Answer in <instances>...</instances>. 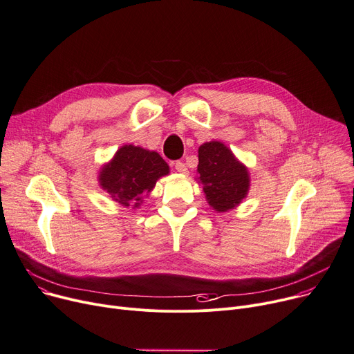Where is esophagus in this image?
<instances>
[{"label": "esophagus", "mask_w": 354, "mask_h": 354, "mask_svg": "<svg viewBox=\"0 0 354 354\" xmlns=\"http://www.w3.org/2000/svg\"><path fill=\"white\" fill-rule=\"evenodd\" d=\"M176 170L180 173V174H188V169L185 166V162L183 161H177L176 162Z\"/></svg>", "instance_id": "esophagus-1"}]
</instances>
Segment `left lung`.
I'll list each match as a JSON object with an SVG mask.
<instances>
[{
  "label": "left lung",
  "instance_id": "1",
  "mask_svg": "<svg viewBox=\"0 0 354 354\" xmlns=\"http://www.w3.org/2000/svg\"><path fill=\"white\" fill-rule=\"evenodd\" d=\"M197 174L207 203L216 212L234 209L248 196L250 170L221 142L212 140L198 147Z\"/></svg>",
  "mask_w": 354,
  "mask_h": 354
}]
</instances>
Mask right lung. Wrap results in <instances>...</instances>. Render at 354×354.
<instances>
[{"label": "right lung", "instance_id": "obj_1", "mask_svg": "<svg viewBox=\"0 0 354 354\" xmlns=\"http://www.w3.org/2000/svg\"><path fill=\"white\" fill-rule=\"evenodd\" d=\"M170 173L162 157L139 146H122L99 170V185L112 200L129 208H139L158 178Z\"/></svg>", "mask_w": 354, "mask_h": 354}]
</instances>
